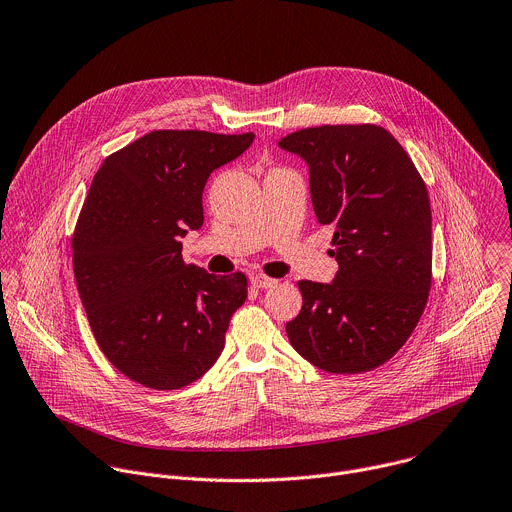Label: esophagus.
I'll use <instances>...</instances> for the list:
<instances>
[{
    "label": "esophagus",
    "mask_w": 512,
    "mask_h": 512,
    "mask_svg": "<svg viewBox=\"0 0 512 512\" xmlns=\"http://www.w3.org/2000/svg\"><path fill=\"white\" fill-rule=\"evenodd\" d=\"M252 284L256 286V288H272V286H276L278 284V280H274V278H268V276H264V274H254L252 276Z\"/></svg>",
    "instance_id": "1"
}]
</instances>
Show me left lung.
Masks as SVG:
<instances>
[{
    "mask_svg": "<svg viewBox=\"0 0 512 512\" xmlns=\"http://www.w3.org/2000/svg\"><path fill=\"white\" fill-rule=\"evenodd\" d=\"M309 165L319 224L333 228L331 284L300 280L290 345L327 373H363L414 333L432 286V210L414 161L377 125H323L278 141Z\"/></svg>",
    "mask_w": 512,
    "mask_h": 512,
    "instance_id": "8db88e82",
    "label": "left lung"
}]
</instances>
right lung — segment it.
<instances>
[{"mask_svg": "<svg viewBox=\"0 0 512 512\" xmlns=\"http://www.w3.org/2000/svg\"><path fill=\"white\" fill-rule=\"evenodd\" d=\"M252 141L153 131L109 155L92 179L72 238L76 288L100 351L145 387L181 389L206 373L248 296L242 272L185 264L181 238L203 224L210 173Z\"/></svg>", "mask_w": 512, "mask_h": 512, "instance_id": "obj_1", "label": "right lung"}]
</instances>
